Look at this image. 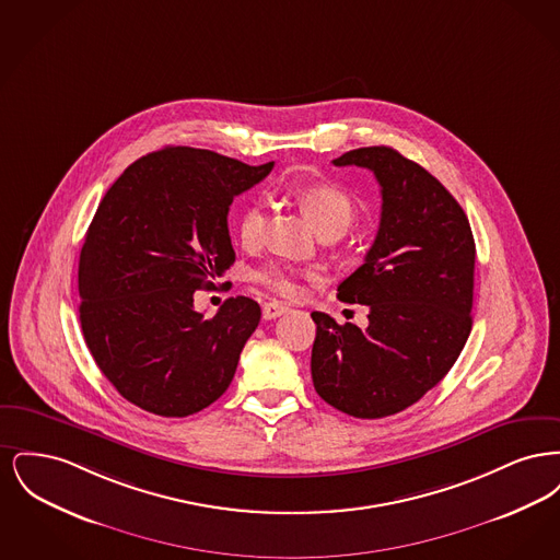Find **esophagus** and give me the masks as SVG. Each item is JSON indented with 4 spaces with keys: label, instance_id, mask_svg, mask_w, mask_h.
<instances>
[{
    "label": "esophagus",
    "instance_id": "obj_1",
    "mask_svg": "<svg viewBox=\"0 0 560 560\" xmlns=\"http://www.w3.org/2000/svg\"><path fill=\"white\" fill-rule=\"evenodd\" d=\"M283 313H288V306H283V304H279V302H267L265 306H262V317L265 319H277V317H281Z\"/></svg>",
    "mask_w": 560,
    "mask_h": 560
}]
</instances>
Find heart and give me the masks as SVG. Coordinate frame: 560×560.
<instances>
[{"instance_id":"heart-1","label":"heart","mask_w":560,"mask_h":560,"mask_svg":"<svg viewBox=\"0 0 560 560\" xmlns=\"http://www.w3.org/2000/svg\"><path fill=\"white\" fill-rule=\"evenodd\" d=\"M298 199L304 208V212L308 213L311 222L315 224L317 231L325 229H340L345 231L348 222L354 215V199L348 192L347 188L323 180V183H311L304 187L298 188ZM265 203L262 201H254L249 203L243 212L240 213L237 220V233L243 245L254 247L262 240L265 233ZM306 275L311 279H315V270H298V268L288 267V265H265L254 272V279L265 285L277 295L283 298H293L300 293V283L298 277Z\"/></svg>"}]
</instances>
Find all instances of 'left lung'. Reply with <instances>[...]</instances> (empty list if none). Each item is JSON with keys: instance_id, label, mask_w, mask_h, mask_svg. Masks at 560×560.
Segmentation results:
<instances>
[{"instance_id": "1", "label": "left lung", "mask_w": 560, "mask_h": 560, "mask_svg": "<svg viewBox=\"0 0 560 560\" xmlns=\"http://www.w3.org/2000/svg\"><path fill=\"white\" fill-rule=\"evenodd\" d=\"M334 165L368 167L382 188L365 262L338 285L342 302L370 308V325L311 313V372L325 402L375 420L418 402L457 361L472 329L477 249L452 192L399 151L363 147Z\"/></svg>"}]
</instances>
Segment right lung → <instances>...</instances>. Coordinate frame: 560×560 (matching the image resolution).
Masks as SVG:
<instances>
[{
  "instance_id": "1",
  "label": "right lung",
  "mask_w": 560,
  "mask_h": 560,
  "mask_svg": "<svg viewBox=\"0 0 560 560\" xmlns=\"http://www.w3.org/2000/svg\"><path fill=\"white\" fill-rule=\"evenodd\" d=\"M272 165L165 147L133 161L103 197L81 247V331L136 407L185 418L229 388L260 306L237 295L206 319L192 293L235 262L229 208Z\"/></svg>"
}]
</instances>
